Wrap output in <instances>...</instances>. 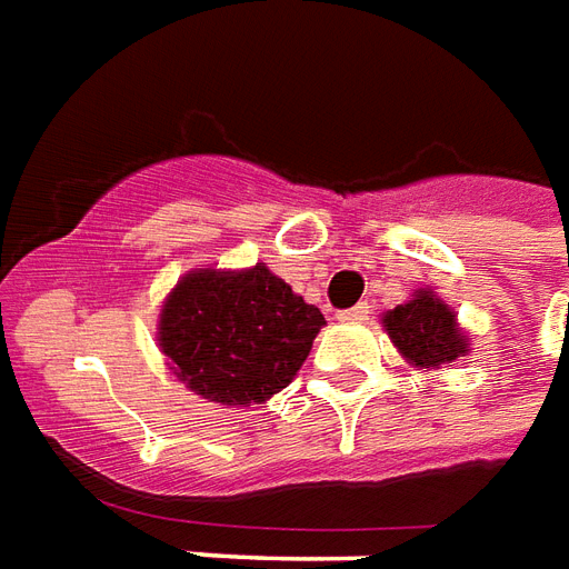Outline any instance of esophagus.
I'll use <instances>...</instances> for the list:
<instances>
[{
    "instance_id": "esophagus-1",
    "label": "esophagus",
    "mask_w": 569,
    "mask_h": 569,
    "mask_svg": "<svg viewBox=\"0 0 569 569\" xmlns=\"http://www.w3.org/2000/svg\"><path fill=\"white\" fill-rule=\"evenodd\" d=\"M368 301H361V305L349 307V310H340L338 319L340 322H361V319H368Z\"/></svg>"
}]
</instances>
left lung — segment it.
<instances>
[{"instance_id": "1", "label": "left lung", "mask_w": 569, "mask_h": 569, "mask_svg": "<svg viewBox=\"0 0 569 569\" xmlns=\"http://www.w3.org/2000/svg\"><path fill=\"white\" fill-rule=\"evenodd\" d=\"M382 322L403 359L419 368L449 365L467 352V338L458 331L456 313L431 292H419L413 301L398 305Z\"/></svg>"}]
</instances>
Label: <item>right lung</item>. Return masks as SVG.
Returning <instances> with one entry per match:
<instances>
[{"mask_svg": "<svg viewBox=\"0 0 569 569\" xmlns=\"http://www.w3.org/2000/svg\"><path fill=\"white\" fill-rule=\"evenodd\" d=\"M326 317L264 264L196 271L168 296L159 347L189 389L250 407L286 389L305 365Z\"/></svg>", "mask_w": 569, "mask_h": 569, "instance_id": "obj_1", "label": "right lung"}]
</instances>
